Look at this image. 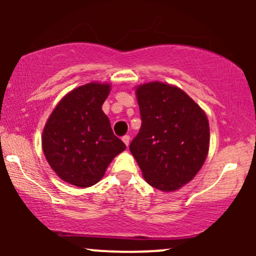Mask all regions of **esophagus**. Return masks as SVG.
I'll use <instances>...</instances> for the list:
<instances>
[{
    "instance_id": "esophagus-1",
    "label": "esophagus",
    "mask_w": 256,
    "mask_h": 256,
    "mask_svg": "<svg viewBox=\"0 0 256 256\" xmlns=\"http://www.w3.org/2000/svg\"><path fill=\"white\" fill-rule=\"evenodd\" d=\"M122 142H124L126 144V146L130 144V136H128V134H125V136H122Z\"/></svg>"
}]
</instances>
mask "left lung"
Segmentation results:
<instances>
[{"mask_svg":"<svg viewBox=\"0 0 256 256\" xmlns=\"http://www.w3.org/2000/svg\"><path fill=\"white\" fill-rule=\"evenodd\" d=\"M136 94L142 125L130 152L146 183L174 192L195 177L207 158V116L177 86L152 82L138 86Z\"/></svg>","mask_w":256,"mask_h":256,"instance_id":"8db88e82","label":"left lung"}]
</instances>
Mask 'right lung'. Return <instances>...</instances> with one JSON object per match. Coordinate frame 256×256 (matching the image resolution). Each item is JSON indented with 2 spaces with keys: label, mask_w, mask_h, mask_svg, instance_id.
<instances>
[{
  "label": "right lung",
  "mask_w": 256,
  "mask_h": 256,
  "mask_svg": "<svg viewBox=\"0 0 256 256\" xmlns=\"http://www.w3.org/2000/svg\"><path fill=\"white\" fill-rule=\"evenodd\" d=\"M110 84L89 83L67 94L43 130L42 146L56 174L79 188L96 184L126 146L113 134L102 104Z\"/></svg>",
  "instance_id": "obj_1"
}]
</instances>
